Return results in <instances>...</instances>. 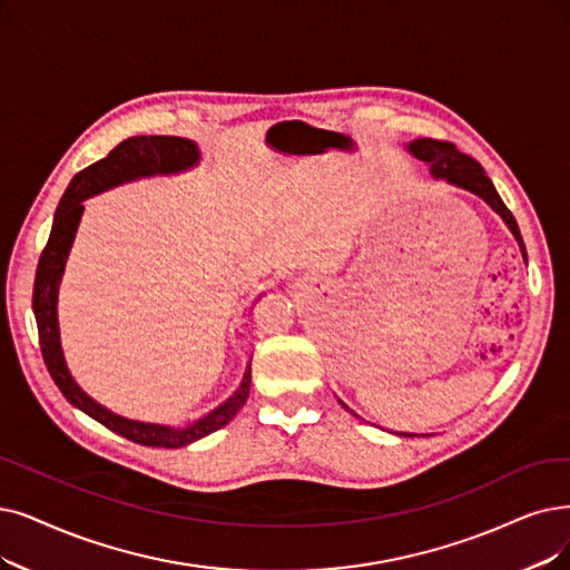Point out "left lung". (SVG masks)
Segmentation results:
<instances>
[{"label": "left lung", "mask_w": 570, "mask_h": 570, "mask_svg": "<svg viewBox=\"0 0 570 570\" xmlns=\"http://www.w3.org/2000/svg\"><path fill=\"white\" fill-rule=\"evenodd\" d=\"M409 154L416 156L419 161L428 164L430 168V175L435 179H444L446 185H453L459 189H465L474 196H480L487 206L500 215V219L505 222L508 229L512 232V236L517 238L519 243V249L523 259H527V247H523V240H521V234H519V226H517V219L512 217V213L505 208L503 198L498 196L493 181L487 177L484 168L474 161V158L461 154L456 147H453L451 142H438V140H430V138H421V140H414L406 145ZM341 402V400H338ZM341 406L348 409L344 402H341ZM351 412V409H348ZM353 414V412H351ZM355 416V414H353ZM404 438H412V435H404Z\"/></svg>", "instance_id": "8db88e82"}]
</instances>
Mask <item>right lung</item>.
<instances>
[{"label":"right lung","instance_id":"add662e5","mask_svg":"<svg viewBox=\"0 0 570 570\" xmlns=\"http://www.w3.org/2000/svg\"><path fill=\"white\" fill-rule=\"evenodd\" d=\"M200 161V149L196 142L187 138H173V135H140V138H128L121 145L114 147L98 164L83 168L72 177L67 185L58 210L53 215V226L47 247H43L37 276H35V292H32V311L39 330V346L47 370L65 400L72 406L81 409L83 414L96 419L105 428H109L117 435L145 446H164V449H179L187 446L200 438L210 435V432L224 428L229 423L249 395V362L240 385L234 391L232 397H226L219 406L198 421L175 428L161 423H147V421H132L126 416L114 414L111 409L96 402L81 385L75 381L60 344V325H58V289L65 273L67 257L79 229V222L83 215V200L90 196H98L107 189L124 185V181L156 177V175H177L196 168Z\"/></svg>","mask_w":570,"mask_h":570}]
</instances>
